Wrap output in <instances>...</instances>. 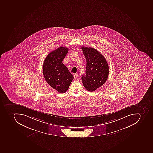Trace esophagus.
I'll use <instances>...</instances> for the list:
<instances>
[{
  "mask_svg": "<svg viewBox=\"0 0 153 153\" xmlns=\"http://www.w3.org/2000/svg\"><path fill=\"white\" fill-rule=\"evenodd\" d=\"M78 77V74H74V79H76Z\"/></svg>",
  "mask_w": 153,
  "mask_h": 153,
  "instance_id": "1",
  "label": "esophagus"
}]
</instances>
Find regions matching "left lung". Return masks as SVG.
Instances as JSON below:
<instances>
[{
	"mask_svg": "<svg viewBox=\"0 0 153 153\" xmlns=\"http://www.w3.org/2000/svg\"><path fill=\"white\" fill-rule=\"evenodd\" d=\"M86 60V74L82 76L83 86L89 91H95L106 81L109 66L104 56L91 47H82Z\"/></svg>",
	"mask_w": 153,
	"mask_h": 153,
	"instance_id": "1",
	"label": "left lung"
}]
</instances>
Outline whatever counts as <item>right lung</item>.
I'll return each mask as SVG.
<instances>
[{"label": "right lung", "mask_w": 153, "mask_h": 153, "mask_svg": "<svg viewBox=\"0 0 153 153\" xmlns=\"http://www.w3.org/2000/svg\"><path fill=\"white\" fill-rule=\"evenodd\" d=\"M69 49L61 46L50 52L43 64V74L45 80L51 87L58 92H66L74 76L63 64V59L67 54Z\"/></svg>", "instance_id": "right-lung-1"}]
</instances>
